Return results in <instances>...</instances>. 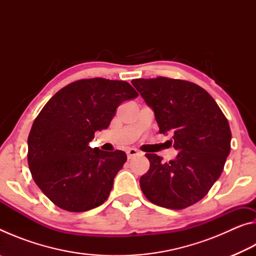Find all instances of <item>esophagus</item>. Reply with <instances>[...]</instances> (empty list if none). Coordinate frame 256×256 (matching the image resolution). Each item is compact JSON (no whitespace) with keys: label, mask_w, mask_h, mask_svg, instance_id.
Segmentation results:
<instances>
[{"label":"esophagus","mask_w":256,"mask_h":256,"mask_svg":"<svg viewBox=\"0 0 256 256\" xmlns=\"http://www.w3.org/2000/svg\"><path fill=\"white\" fill-rule=\"evenodd\" d=\"M126 154H128V159H132L134 157H136V156L138 154V151L134 148H130L126 151Z\"/></svg>","instance_id":"esophagus-1"}]
</instances>
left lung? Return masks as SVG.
I'll return each mask as SVG.
<instances>
[{
  "label": "left lung",
  "instance_id": "8db88e82",
  "mask_svg": "<svg viewBox=\"0 0 256 256\" xmlns=\"http://www.w3.org/2000/svg\"><path fill=\"white\" fill-rule=\"evenodd\" d=\"M154 112L159 133H172L175 160L162 162L146 154L150 168L140 186L150 202L180 210L204 198L224 170L232 132L224 112L208 92L193 82L157 76L132 80Z\"/></svg>",
  "mask_w": 256,
  "mask_h": 256
}]
</instances>
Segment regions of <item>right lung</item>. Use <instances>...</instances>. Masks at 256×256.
I'll return each instance as SVG.
<instances>
[{"label":"right lung","mask_w":256,"mask_h":256,"mask_svg":"<svg viewBox=\"0 0 256 256\" xmlns=\"http://www.w3.org/2000/svg\"><path fill=\"white\" fill-rule=\"evenodd\" d=\"M138 94L126 81L92 78L66 86L42 107L28 136V164L55 206L84 212L107 200L126 154L88 144L108 128L120 104Z\"/></svg>","instance_id":"1"}]
</instances>
